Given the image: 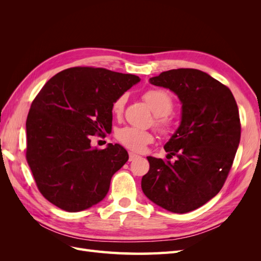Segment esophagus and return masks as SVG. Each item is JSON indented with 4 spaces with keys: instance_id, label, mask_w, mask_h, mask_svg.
Returning <instances> with one entry per match:
<instances>
[{
    "instance_id": "esophagus-1",
    "label": "esophagus",
    "mask_w": 261,
    "mask_h": 261,
    "mask_svg": "<svg viewBox=\"0 0 261 261\" xmlns=\"http://www.w3.org/2000/svg\"><path fill=\"white\" fill-rule=\"evenodd\" d=\"M128 154H129V161H133V160H135V159H136V158L138 156V154H136V153H134V152H129Z\"/></svg>"
}]
</instances>
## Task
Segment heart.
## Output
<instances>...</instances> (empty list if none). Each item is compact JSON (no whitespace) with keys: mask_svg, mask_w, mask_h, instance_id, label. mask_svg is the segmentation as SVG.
I'll return each instance as SVG.
<instances>
[{"mask_svg":"<svg viewBox=\"0 0 261 261\" xmlns=\"http://www.w3.org/2000/svg\"><path fill=\"white\" fill-rule=\"evenodd\" d=\"M143 98L155 115L162 116L158 120V125L160 126L162 133H171L174 127L172 118L168 117V114L172 111L173 106H174L171 93L164 89H149L144 93ZM125 102V94H122L114 100L112 103V112L114 115L120 116L123 113ZM116 138L123 146L134 150V151H143L145 147L152 143L154 139L152 133L135 127H123L118 129L116 132Z\"/></svg>","mask_w":261,"mask_h":261,"instance_id":"b5f03b06","label":"heart"}]
</instances>
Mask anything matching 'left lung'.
<instances>
[{
    "instance_id": "8db88e82",
    "label": "left lung",
    "mask_w": 261,
    "mask_h": 261,
    "mask_svg": "<svg viewBox=\"0 0 261 261\" xmlns=\"http://www.w3.org/2000/svg\"><path fill=\"white\" fill-rule=\"evenodd\" d=\"M149 82L176 94L181 117L164 145L168 159L176 160L147 156L141 189L165 210L193 211L221 191L231 170L241 139L238 105L226 86L199 69H171Z\"/></svg>"
}]
</instances>
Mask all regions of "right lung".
Here are the masks:
<instances>
[{
    "instance_id": "obj_1",
    "label": "right lung",
    "mask_w": 261,
    "mask_h": 261,
    "mask_svg": "<svg viewBox=\"0 0 261 261\" xmlns=\"http://www.w3.org/2000/svg\"><path fill=\"white\" fill-rule=\"evenodd\" d=\"M140 82L106 68L73 67L46 83L27 116L26 158L39 191L54 206L78 212L99 203L128 160L121 145L91 146L112 130V103Z\"/></svg>"
}]
</instances>
